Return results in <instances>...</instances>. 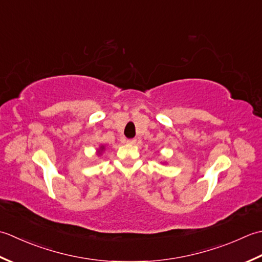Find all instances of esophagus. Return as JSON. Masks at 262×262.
<instances>
[{"label": "esophagus", "mask_w": 262, "mask_h": 262, "mask_svg": "<svg viewBox=\"0 0 262 262\" xmlns=\"http://www.w3.org/2000/svg\"><path fill=\"white\" fill-rule=\"evenodd\" d=\"M126 142L130 143V145H135V143L137 142V139H127Z\"/></svg>", "instance_id": "34e87169"}]
</instances>
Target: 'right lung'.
<instances>
[{
  "instance_id": "obj_1",
  "label": "right lung",
  "mask_w": 262,
  "mask_h": 262,
  "mask_svg": "<svg viewBox=\"0 0 262 262\" xmlns=\"http://www.w3.org/2000/svg\"><path fill=\"white\" fill-rule=\"evenodd\" d=\"M104 150V146H101L99 149H98V154H101V151Z\"/></svg>"
}]
</instances>
